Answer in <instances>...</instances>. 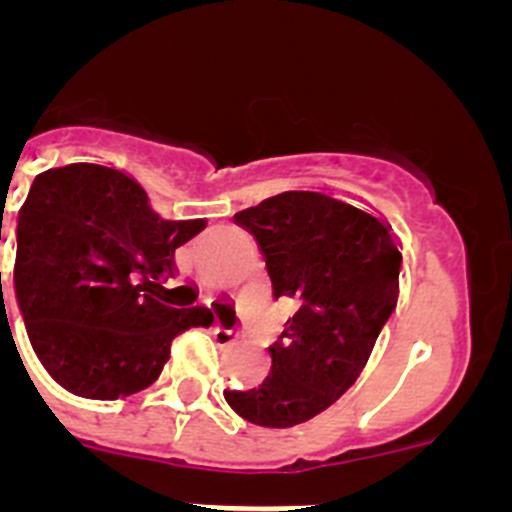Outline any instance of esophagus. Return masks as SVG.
Segmentation results:
<instances>
[{
	"instance_id": "obj_1",
	"label": "esophagus",
	"mask_w": 512,
	"mask_h": 512,
	"mask_svg": "<svg viewBox=\"0 0 512 512\" xmlns=\"http://www.w3.org/2000/svg\"><path fill=\"white\" fill-rule=\"evenodd\" d=\"M215 336L220 343H233L238 338V328L230 323H217L215 325Z\"/></svg>"
}]
</instances>
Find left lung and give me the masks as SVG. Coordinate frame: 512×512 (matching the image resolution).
I'll return each instance as SVG.
<instances>
[{
    "label": "left lung",
    "instance_id": "left-lung-1",
    "mask_svg": "<svg viewBox=\"0 0 512 512\" xmlns=\"http://www.w3.org/2000/svg\"><path fill=\"white\" fill-rule=\"evenodd\" d=\"M233 220L259 243L274 295L297 310L269 348V377L223 395L248 423L292 428L356 382L397 307L402 253L379 217L323 192H282Z\"/></svg>",
    "mask_w": 512,
    "mask_h": 512
}]
</instances>
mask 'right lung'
Listing matches in <instances>:
<instances>
[{"mask_svg": "<svg viewBox=\"0 0 512 512\" xmlns=\"http://www.w3.org/2000/svg\"><path fill=\"white\" fill-rule=\"evenodd\" d=\"M202 228L205 220H161L143 187L107 166L35 179L17 215L12 282L35 356L63 390L89 400L146 390L182 330L210 328L207 307L156 300L174 251Z\"/></svg>", "mask_w": 512, "mask_h": 512, "instance_id": "add662e5", "label": "right lung"}]
</instances>
